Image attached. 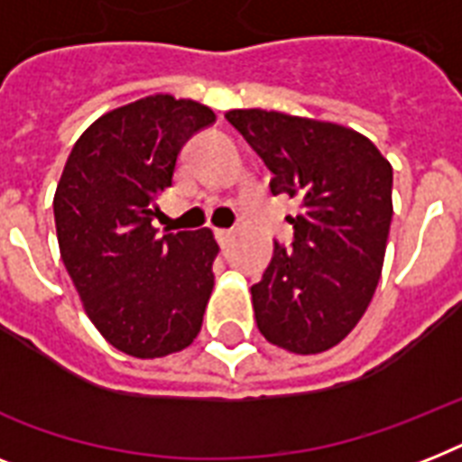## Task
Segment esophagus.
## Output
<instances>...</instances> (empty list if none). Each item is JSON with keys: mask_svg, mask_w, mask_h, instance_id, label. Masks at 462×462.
Here are the masks:
<instances>
[{"mask_svg": "<svg viewBox=\"0 0 462 462\" xmlns=\"http://www.w3.org/2000/svg\"><path fill=\"white\" fill-rule=\"evenodd\" d=\"M232 237H235V235H232V230H223V227H217V230H216V239H217V245H220V246L230 245Z\"/></svg>", "mask_w": 462, "mask_h": 462, "instance_id": "esophagus-1", "label": "esophagus"}]
</instances>
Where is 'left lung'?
I'll return each instance as SVG.
<instances>
[{
    "instance_id": "left-lung-1",
    "label": "left lung",
    "mask_w": 462,
    "mask_h": 462,
    "mask_svg": "<svg viewBox=\"0 0 462 462\" xmlns=\"http://www.w3.org/2000/svg\"><path fill=\"white\" fill-rule=\"evenodd\" d=\"M225 119L273 172L271 194L297 199L292 245L275 242L252 304L268 343L297 355L337 345L372 302L393 217V167L347 126L282 112Z\"/></svg>"
}]
</instances>
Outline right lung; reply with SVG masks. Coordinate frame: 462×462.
<instances>
[{
  "label": "right lung",
  "mask_w": 462,
  "mask_h": 462,
  "mask_svg": "<svg viewBox=\"0 0 462 462\" xmlns=\"http://www.w3.org/2000/svg\"><path fill=\"white\" fill-rule=\"evenodd\" d=\"M216 122L210 107L148 96L107 112L71 148L54 194L61 261L103 337L153 359L194 343L213 292L208 227L167 232L153 220L180 151Z\"/></svg>",
  "instance_id": "add662e5"
}]
</instances>
